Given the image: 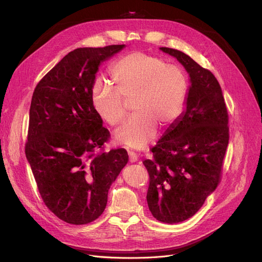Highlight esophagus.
<instances>
[{"label": "esophagus", "instance_id": "obj_1", "mask_svg": "<svg viewBox=\"0 0 262 262\" xmlns=\"http://www.w3.org/2000/svg\"><path fill=\"white\" fill-rule=\"evenodd\" d=\"M128 156H129V162H136L137 160H138V155L134 152H129Z\"/></svg>", "mask_w": 262, "mask_h": 262}]
</instances>
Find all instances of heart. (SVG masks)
<instances>
[{
    "mask_svg": "<svg viewBox=\"0 0 262 262\" xmlns=\"http://www.w3.org/2000/svg\"><path fill=\"white\" fill-rule=\"evenodd\" d=\"M109 73L115 89L100 80L92 90V107L99 118L110 126L119 125L127 113L122 98H134L135 115L117 132L118 143L141 149L154 139L158 125L167 128L181 116L188 94L182 68L136 51L116 60Z\"/></svg>",
    "mask_w": 262,
    "mask_h": 262,
    "instance_id": "heart-1",
    "label": "heart"
}]
</instances>
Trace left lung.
<instances>
[{
    "instance_id": "8db88e82",
    "label": "left lung",
    "mask_w": 262,
    "mask_h": 262,
    "mask_svg": "<svg viewBox=\"0 0 262 262\" xmlns=\"http://www.w3.org/2000/svg\"><path fill=\"white\" fill-rule=\"evenodd\" d=\"M180 61L190 75L186 112L150 148L143 161L149 183L148 209L163 223L193 216L221 182L229 141L228 113L215 76L188 55L160 48Z\"/></svg>"
}]
</instances>
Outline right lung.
<instances>
[{"label":"right lung","instance_id":"right-lung-1","mask_svg":"<svg viewBox=\"0 0 262 262\" xmlns=\"http://www.w3.org/2000/svg\"><path fill=\"white\" fill-rule=\"evenodd\" d=\"M123 48L68 53L33 93L25 155L43 203L69 224H88L104 212L108 190L128 161L125 148L105 150L110 133L91 102L100 63Z\"/></svg>","mask_w":262,"mask_h":262}]
</instances>
